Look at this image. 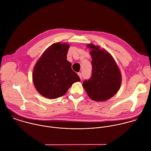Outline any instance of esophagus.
<instances>
[{
    "label": "esophagus",
    "instance_id": "esophagus-1",
    "mask_svg": "<svg viewBox=\"0 0 151 151\" xmlns=\"http://www.w3.org/2000/svg\"><path fill=\"white\" fill-rule=\"evenodd\" d=\"M78 74L79 78H81V79H82V73H78Z\"/></svg>",
    "mask_w": 151,
    "mask_h": 151
}]
</instances>
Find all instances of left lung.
I'll use <instances>...</instances> for the list:
<instances>
[{"label":"left lung","mask_w":151,"mask_h":151,"mask_svg":"<svg viewBox=\"0 0 151 151\" xmlns=\"http://www.w3.org/2000/svg\"><path fill=\"white\" fill-rule=\"evenodd\" d=\"M92 58L91 76L85 80L83 86L92 100L106 101L114 96L120 88L121 76L112 56L99 47L90 44Z\"/></svg>","instance_id":"8db88e82"}]
</instances>
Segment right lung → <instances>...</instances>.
<instances>
[{"label": "right lung", "instance_id": "add662e5", "mask_svg": "<svg viewBox=\"0 0 151 151\" xmlns=\"http://www.w3.org/2000/svg\"><path fill=\"white\" fill-rule=\"evenodd\" d=\"M69 45L55 43L49 47L36 63L32 74L34 86L42 96L56 99L63 96L80 78L72 69L66 56Z\"/></svg>", "mask_w": 151, "mask_h": 151}]
</instances>
